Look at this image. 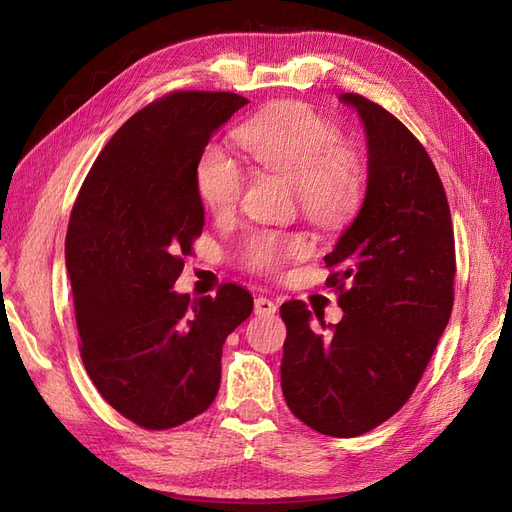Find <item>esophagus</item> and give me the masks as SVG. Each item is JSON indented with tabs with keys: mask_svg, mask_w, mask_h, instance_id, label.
<instances>
[{
	"mask_svg": "<svg viewBox=\"0 0 512 512\" xmlns=\"http://www.w3.org/2000/svg\"><path fill=\"white\" fill-rule=\"evenodd\" d=\"M277 312V305L267 297H256L254 299V314L256 316H273Z\"/></svg>",
	"mask_w": 512,
	"mask_h": 512,
	"instance_id": "1",
	"label": "esophagus"
}]
</instances>
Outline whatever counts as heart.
<instances>
[{
    "mask_svg": "<svg viewBox=\"0 0 512 512\" xmlns=\"http://www.w3.org/2000/svg\"><path fill=\"white\" fill-rule=\"evenodd\" d=\"M237 143L256 166L297 185L303 209L322 222H335L359 203L365 170L342 145L335 123L305 104L277 106L237 130ZM243 168L220 145H207L196 162V190L213 213H228L243 190ZM309 243L301 235L254 232L245 239L243 260L254 271H277L301 258Z\"/></svg>",
    "mask_w": 512,
    "mask_h": 512,
    "instance_id": "1",
    "label": "heart"
}]
</instances>
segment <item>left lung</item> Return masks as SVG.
<instances>
[{"label":"left lung","instance_id":"obj_1","mask_svg":"<svg viewBox=\"0 0 512 512\" xmlns=\"http://www.w3.org/2000/svg\"><path fill=\"white\" fill-rule=\"evenodd\" d=\"M339 102L361 117L367 141L363 205L324 256L344 316L324 337L303 301L280 307L282 391L307 427L354 438L391 418L421 380L451 318L455 239L438 170L414 134L363 96Z\"/></svg>","mask_w":512,"mask_h":512}]
</instances>
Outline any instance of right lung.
Wrapping results in <instances>:
<instances>
[{
	"label": "right lung",
	"mask_w": 512,
	"mask_h": 512,
	"mask_svg": "<svg viewBox=\"0 0 512 512\" xmlns=\"http://www.w3.org/2000/svg\"><path fill=\"white\" fill-rule=\"evenodd\" d=\"M245 104L228 91H179L145 106L100 151L70 215L66 267L85 369L145 429L211 406L222 346L254 309L237 284L215 299L173 288L205 226L196 162Z\"/></svg>",
	"instance_id": "1"
}]
</instances>
